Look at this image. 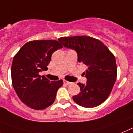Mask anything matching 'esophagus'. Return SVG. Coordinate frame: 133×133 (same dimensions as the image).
<instances>
[{
  "label": "esophagus",
  "mask_w": 133,
  "mask_h": 133,
  "mask_svg": "<svg viewBox=\"0 0 133 133\" xmlns=\"http://www.w3.org/2000/svg\"><path fill=\"white\" fill-rule=\"evenodd\" d=\"M64 84H66V85H70L71 84V82H69V81H66V80H64Z\"/></svg>",
  "instance_id": "esophagus-1"
}]
</instances>
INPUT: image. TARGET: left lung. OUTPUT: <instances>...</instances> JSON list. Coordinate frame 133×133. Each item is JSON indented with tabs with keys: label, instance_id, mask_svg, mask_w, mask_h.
<instances>
[{
	"label": "left lung",
	"instance_id": "left-lung-1",
	"mask_svg": "<svg viewBox=\"0 0 133 133\" xmlns=\"http://www.w3.org/2000/svg\"><path fill=\"white\" fill-rule=\"evenodd\" d=\"M58 40L64 47L75 50L77 61L87 66L84 73L87 83H77L80 93L73 96L74 101L86 108L101 105L109 96L117 79L114 55L102 42L91 37H62Z\"/></svg>",
	"mask_w": 133,
	"mask_h": 133
}]
</instances>
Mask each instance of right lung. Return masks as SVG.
I'll return each instance as SVG.
<instances>
[{
  "mask_svg": "<svg viewBox=\"0 0 133 133\" xmlns=\"http://www.w3.org/2000/svg\"><path fill=\"white\" fill-rule=\"evenodd\" d=\"M62 48L57 40H33L26 43L14 56L12 83L19 99L28 107L42 110L54 102L63 80L50 81L39 72L48 70L52 54Z\"/></svg>",
  "mask_w": 133,
  "mask_h": 133,
  "instance_id": "1",
  "label": "right lung"
}]
</instances>
